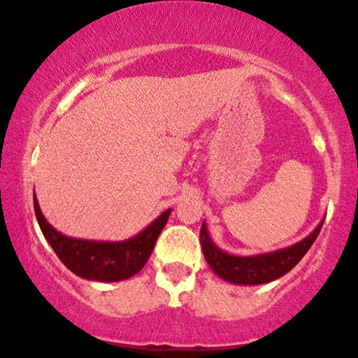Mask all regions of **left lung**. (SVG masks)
I'll use <instances>...</instances> for the list:
<instances>
[{"label":"left lung","instance_id":"left-lung-1","mask_svg":"<svg viewBox=\"0 0 358 358\" xmlns=\"http://www.w3.org/2000/svg\"><path fill=\"white\" fill-rule=\"evenodd\" d=\"M324 220L300 242L290 245V247L273 250V252L258 253V255H231L222 250L212 240L205 222L201 223L200 243L205 260L208 262L210 268L218 277L235 283V285H262V283L273 282V280L283 277L302 260L320 234Z\"/></svg>","mask_w":358,"mask_h":358}]
</instances>
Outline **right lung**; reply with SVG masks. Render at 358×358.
<instances>
[{"label": "right lung", "mask_w": 358, "mask_h": 358, "mask_svg": "<svg viewBox=\"0 0 358 358\" xmlns=\"http://www.w3.org/2000/svg\"><path fill=\"white\" fill-rule=\"evenodd\" d=\"M33 203L43 235L59 260L75 275L93 282H122L140 272L152 255L158 235L171 213V208L165 210L157 220L128 240L98 242L63 235L46 220L34 193Z\"/></svg>", "instance_id": "add662e5"}]
</instances>
